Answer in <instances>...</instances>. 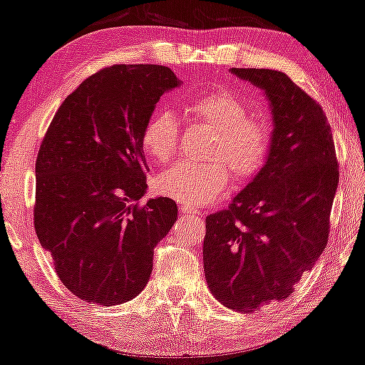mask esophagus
Instances as JSON below:
<instances>
[{
    "label": "esophagus",
    "mask_w": 365,
    "mask_h": 365,
    "mask_svg": "<svg viewBox=\"0 0 365 365\" xmlns=\"http://www.w3.org/2000/svg\"><path fill=\"white\" fill-rule=\"evenodd\" d=\"M179 209H181L182 214H196V216H201V209L196 206H189V204H179Z\"/></svg>",
    "instance_id": "1"
}]
</instances>
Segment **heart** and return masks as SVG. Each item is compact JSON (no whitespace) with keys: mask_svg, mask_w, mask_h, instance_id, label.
I'll return each mask as SVG.
<instances>
[{"mask_svg":"<svg viewBox=\"0 0 365 365\" xmlns=\"http://www.w3.org/2000/svg\"><path fill=\"white\" fill-rule=\"evenodd\" d=\"M187 111L214 129L204 163H178L158 178V191L189 206L216 201L226 192L229 171L239 182L261 173L274 144V128L264 116L229 91L204 93L189 103ZM178 118L168 109L156 111L144 124L141 143L154 163H171L178 151Z\"/></svg>","mask_w":365,"mask_h":365,"instance_id":"b5f03b06","label":"heart"}]
</instances>
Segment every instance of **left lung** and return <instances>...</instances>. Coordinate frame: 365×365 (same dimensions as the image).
<instances>
[{
  "label": "left lung",
  "instance_id": "1",
  "mask_svg": "<svg viewBox=\"0 0 365 365\" xmlns=\"http://www.w3.org/2000/svg\"><path fill=\"white\" fill-rule=\"evenodd\" d=\"M271 103L274 144L261 173L227 209L206 217L202 259L219 302L252 314L286 301L327 246L339 182L321 104L276 69L232 68Z\"/></svg>",
  "mask_w": 365,
  "mask_h": 365
}]
</instances>
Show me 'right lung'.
<instances>
[{
	"label": "right lung",
	"mask_w": 365,
	"mask_h": 365,
	"mask_svg": "<svg viewBox=\"0 0 365 365\" xmlns=\"http://www.w3.org/2000/svg\"><path fill=\"white\" fill-rule=\"evenodd\" d=\"M179 86L159 64H114L84 79L54 114L36 158L34 229L64 287L116 306L143 291L156 244L178 219L149 199L141 134L159 98Z\"/></svg>",
	"instance_id": "obj_1"
}]
</instances>
